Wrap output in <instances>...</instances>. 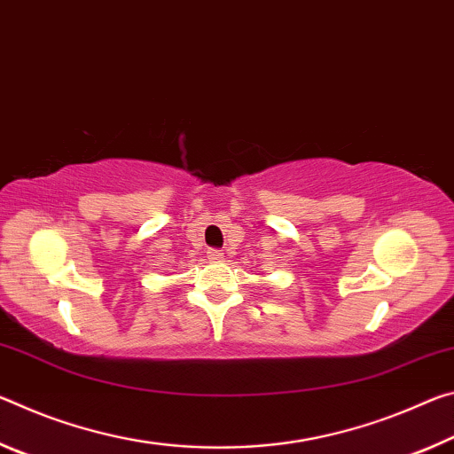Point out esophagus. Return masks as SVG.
<instances>
[{
  "instance_id": "esophagus-1",
  "label": "esophagus",
  "mask_w": 454,
  "mask_h": 454,
  "mask_svg": "<svg viewBox=\"0 0 454 454\" xmlns=\"http://www.w3.org/2000/svg\"><path fill=\"white\" fill-rule=\"evenodd\" d=\"M209 262H213V263H219V262H223V259H225V254H223V251H219V249H209Z\"/></svg>"
}]
</instances>
